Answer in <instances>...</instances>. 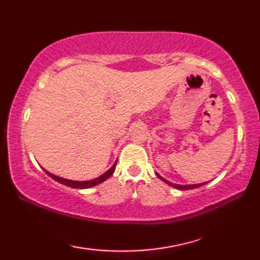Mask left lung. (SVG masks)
I'll return each instance as SVG.
<instances>
[{"instance_id": "obj_1", "label": "left lung", "mask_w": 260, "mask_h": 260, "mask_svg": "<svg viewBox=\"0 0 260 260\" xmlns=\"http://www.w3.org/2000/svg\"><path fill=\"white\" fill-rule=\"evenodd\" d=\"M156 175L158 176L159 179H161L162 181H164L165 183L167 184H169V185H171V186H173V187H175V189H179V190H191V189H197V187H199V186H202V185H204L207 183H200V184H190V185H180V184H174V183H171V182H169L168 180H165V179H163L162 176H159V174H157L156 173Z\"/></svg>"}]
</instances>
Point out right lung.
Returning <instances> with one entry per match:
<instances>
[{
	"label": "right lung",
	"instance_id": "obj_1",
	"mask_svg": "<svg viewBox=\"0 0 260 260\" xmlns=\"http://www.w3.org/2000/svg\"><path fill=\"white\" fill-rule=\"evenodd\" d=\"M116 163L115 162L114 165L112 168H110L107 172H105L103 175L99 176V178H96L93 180H90V181H71V180H67V179H62V178H59V176H56L53 175L51 173H49L48 171H46L45 169H43V171L50 176V178H52L53 180H56L57 182H59V183H61L63 185H67V186H70V187H74V189H88V187H91V186H95L99 183H102V182L106 181L110 175H112L114 173L115 171V168H116Z\"/></svg>",
	"mask_w": 260,
	"mask_h": 260
}]
</instances>
